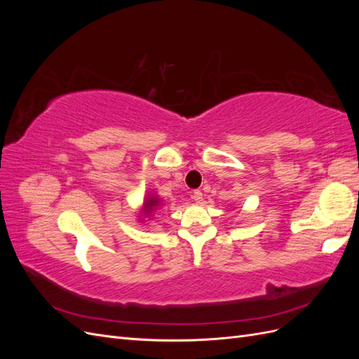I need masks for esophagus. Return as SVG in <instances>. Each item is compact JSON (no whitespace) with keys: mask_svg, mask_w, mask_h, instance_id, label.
<instances>
[{"mask_svg":"<svg viewBox=\"0 0 359 359\" xmlns=\"http://www.w3.org/2000/svg\"><path fill=\"white\" fill-rule=\"evenodd\" d=\"M191 198H193L194 201H196L198 203H201V202H202V198H203V196H202V191H201V190H194V191L191 193Z\"/></svg>","mask_w":359,"mask_h":359,"instance_id":"esophagus-1","label":"esophagus"}]
</instances>
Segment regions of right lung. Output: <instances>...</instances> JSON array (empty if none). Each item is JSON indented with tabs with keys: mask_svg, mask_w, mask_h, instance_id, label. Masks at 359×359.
Here are the masks:
<instances>
[{
	"mask_svg": "<svg viewBox=\"0 0 359 359\" xmlns=\"http://www.w3.org/2000/svg\"><path fill=\"white\" fill-rule=\"evenodd\" d=\"M158 205H160V201L156 196H153V194H151V196L147 198V201L144 202L142 211L145 212V215H151V212H153L154 210H157Z\"/></svg>",
	"mask_w": 359,
	"mask_h": 359,
	"instance_id": "add662e5",
	"label": "right lung"
}]
</instances>
